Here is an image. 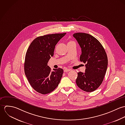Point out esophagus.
<instances>
[{"mask_svg":"<svg viewBox=\"0 0 125 125\" xmlns=\"http://www.w3.org/2000/svg\"><path fill=\"white\" fill-rule=\"evenodd\" d=\"M71 70L70 69H64V72H67L70 71Z\"/></svg>","mask_w":125,"mask_h":125,"instance_id":"esophagus-1","label":"esophagus"}]
</instances>
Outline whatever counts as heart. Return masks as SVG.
<instances>
[{
  "label": "heart",
  "mask_w": 125,
  "mask_h": 125,
  "mask_svg": "<svg viewBox=\"0 0 125 125\" xmlns=\"http://www.w3.org/2000/svg\"><path fill=\"white\" fill-rule=\"evenodd\" d=\"M70 42H72V41H70Z\"/></svg>",
  "instance_id": "1"
}]
</instances>
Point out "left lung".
Listing matches in <instances>:
<instances>
[{
  "label": "left lung",
  "instance_id": "8db88e82",
  "mask_svg": "<svg viewBox=\"0 0 125 125\" xmlns=\"http://www.w3.org/2000/svg\"><path fill=\"white\" fill-rule=\"evenodd\" d=\"M73 36L81 48L80 61L86 63L85 72L77 73L76 83L85 91H93L101 85L105 75L107 54L102 45L94 36L83 33H75Z\"/></svg>",
  "mask_w": 125,
  "mask_h": 125
}]
</instances>
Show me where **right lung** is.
<instances>
[{
    "instance_id": "obj_1",
    "label": "right lung",
    "mask_w": 125,
    "mask_h": 125,
    "mask_svg": "<svg viewBox=\"0 0 125 125\" xmlns=\"http://www.w3.org/2000/svg\"><path fill=\"white\" fill-rule=\"evenodd\" d=\"M54 34L36 37L30 45L25 58L24 72L32 87L37 92L46 94L58 86L62 76V68L52 71L48 62L53 56L58 41L66 35Z\"/></svg>"
}]
</instances>
